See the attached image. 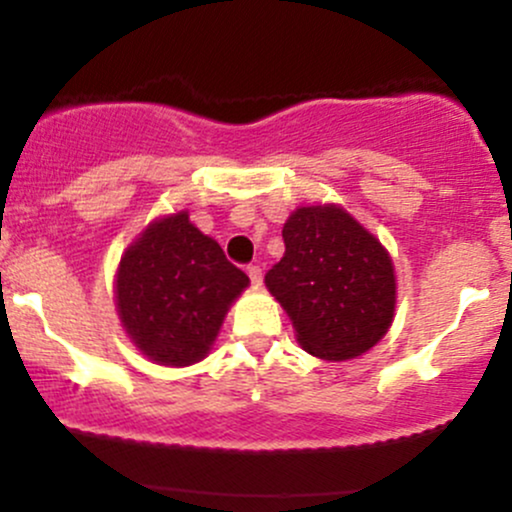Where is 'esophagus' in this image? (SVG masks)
I'll use <instances>...</instances> for the list:
<instances>
[{
  "mask_svg": "<svg viewBox=\"0 0 512 512\" xmlns=\"http://www.w3.org/2000/svg\"><path fill=\"white\" fill-rule=\"evenodd\" d=\"M248 276H250L252 286H260V284H262V269L257 267V264H250V267H248Z\"/></svg>",
  "mask_w": 512,
  "mask_h": 512,
  "instance_id": "1",
  "label": "esophagus"
}]
</instances>
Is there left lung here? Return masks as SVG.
I'll return each instance as SVG.
<instances>
[{
  "mask_svg": "<svg viewBox=\"0 0 512 512\" xmlns=\"http://www.w3.org/2000/svg\"><path fill=\"white\" fill-rule=\"evenodd\" d=\"M286 252L264 276L298 344L325 361L373 349L395 317V267L380 240L337 204L301 207L284 223Z\"/></svg>",
  "mask_w": 512,
  "mask_h": 512,
  "instance_id": "1",
  "label": "left lung"
}]
</instances>
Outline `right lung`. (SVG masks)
I'll list each match as a JSON object with an SVG mask.
<instances>
[{
	"label": "right lung",
	"mask_w": 512,
	"mask_h": 512,
	"mask_svg": "<svg viewBox=\"0 0 512 512\" xmlns=\"http://www.w3.org/2000/svg\"><path fill=\"white\" fill-rule=\"evenodd\" d=\"M250 284L187 211L166 216L125 250L115 301L134 346L161 366H192L209 354L228 308Z\"/></svg>",
	"instance_id": "1"
}]
</instances>
